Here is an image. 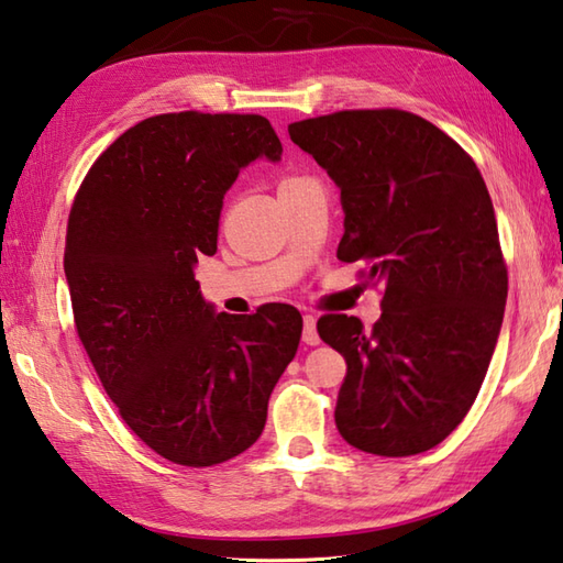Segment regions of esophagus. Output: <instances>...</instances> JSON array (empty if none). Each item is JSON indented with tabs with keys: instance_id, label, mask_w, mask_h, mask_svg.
<instances>
[{
	"instance_id": "obj_1",
	"label": "esophagus",
	"mask_w": 563,
	"mask_h": 563,
	"mask_svg": "<svg viewBox=\"0 0 563 563\" xmlns=\"http://www.w3.org/2000/svg\"><path fill=\"white\" fill-rule=\"evenodd\" d=\"M301 341L306 345H318V343H321V338H318V331H316V318L313 316H303Z\"/></svg>"
}]
</instances>
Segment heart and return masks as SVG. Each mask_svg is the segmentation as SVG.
I'll return each mask as SVG.
<instances>
[{
    "mask_svg": "<svg viewBox=\"0 0 563 563\" xmlns=\"http://www.w3.org/2000/svg\"><path fill=\"white\" fill-rule=\"evenodd\" d=\"M299 178H303V176H296V174H289V176H284V178H282V184H279V186H286V184H294V181H299Z\"/></svg>",
    "mask_w": 563,
    "mask_h": 563,
    "instance_id": "1",
    "label": "heart"
}]
</instances>
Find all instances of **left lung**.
<instances>
[{"label":"left lung","instance_id":"8db88e82","mask_svg":"<svg viewBox=\"0 0 563 563\" xmlns=\"http://www.w3.org/2000/svg\"><path fill=\"white\" fill-rule=\"evenodd\" d=\"M341 188V262L382 286V316L325 313L318 335L345 357L335 427L365 453H423L478 397L500 335L507 264L471 154L405 110H341L289 124Z\"/></svg>","mask_w":563,"mask_h":563}]
</instances>
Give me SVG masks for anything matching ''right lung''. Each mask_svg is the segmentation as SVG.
Segmentation results:
<instances>
[{
    "label": "right lung",
    "instance_id": "add662e5",
    "mask_svg": "<svg viewBox=\"0 0 563 563\" xmlns=\"http://www.w3.org/2000/svg\"><path fill=\"white\" fill-rule=\"evenodd\" d=\"M282 158L262 114L166 112L104 150L70 206L66 267L80 343L117 411L166 461L206 468L260 439L301 313H213L194 264L218 250L225 190Z\"/></svg>",
    "mask_w": 563,
    "mask_h": 563
}]
</instances>
